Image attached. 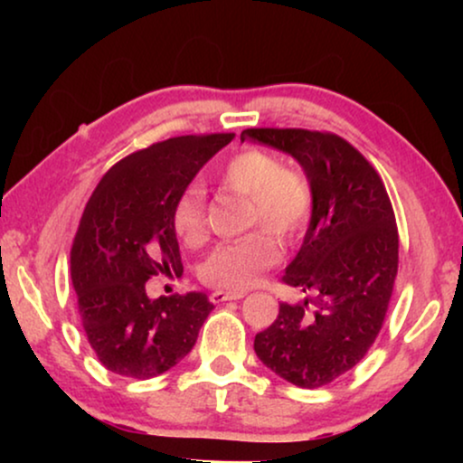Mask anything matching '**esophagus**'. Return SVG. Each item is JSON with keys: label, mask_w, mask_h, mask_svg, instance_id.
I'll use <instances>...</instances> for the list:
<instances>
[{"label": "esophagus", "mask_w": 463, "mask_h": 463, "mask_svg": "<svg viewBox=\"0 0 463 463\" xmlns=\"http://www.w3.org/2000/svg\"><path fill=\"white\" fill-rule=\"evenodd\" d=\"M244 293H227V290H214L211 295L213 303H223V301H238L242 299Z\"/></svg>", "instance_id": "1"}]
</instances>
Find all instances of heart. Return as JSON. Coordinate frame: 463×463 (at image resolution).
Instances as JSON below:
<instances>
[{
    "label": "heart",
    "instance_id": "b5f03b06",
    "mask_svg": "<svg viewBox=\"0 0 463 463\" xmlns=\"http://www.w3.org/2000/svg\"><path fill=\"white\" fill-rule=\"evenodd\" d=\"M221 181L232 192L250 200L249 227H263L280 242H293L306 230L312 213V187L299 170L280 166L276 156L261 149H244L232 156L221 170ZM175 232L185 244L206 238L204 192L189 185L176 202ZM280 257L274 238L252 232L236 242L221 244L202 265V280L214 288L242 293L259 280L261 271Z\"/></svg>",
    "mask_w": 463,
    "mask_h": 463
}]
</instances>
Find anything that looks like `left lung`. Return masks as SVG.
I'll return each mask as SVG.
<instances>
[{
  "instance_id": "1",
  "label": "left lung",
  "mask_w": 463,
  "mask_h": 463,
  "mask_svg": "<svg viewBox=\"0 0 463 463\" xmlns=\"http://www.w3.org/2000/svg\"><path fill=\"white\" fill-rule=\"evenodd\" d=\"M293 156L312 187V217L282 280L306 293L257 333L261 363L299 388L354 369L382 331L398 271L388 192L358 149L331 132L249 128L240 141Z\"/></svg>"
}]
</instances>
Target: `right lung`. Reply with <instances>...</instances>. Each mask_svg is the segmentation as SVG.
<instances>
[{
    "instance_id": "obj_1",
    "label": "right lung",
    "mask_w": 463,
    "mask_h": 463,
    "mask_svg": "<svg viewBox=\"0 0 463 463\" xmlns=\"http://www.w3.org/2000/svg\"><path fill=\"white\" fill-rule=\"evenodd\" d=\"M233 135L175 137L109 168L81 214L71 282L86 337L107 371L149 379L192 352L213 303L204 293L149 299L145 282L181 271L175 208Z\"/></svg>"
}]
</instances>
